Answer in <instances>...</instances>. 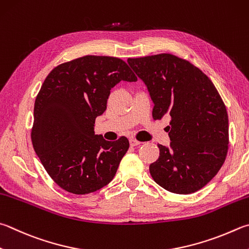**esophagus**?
Returning a JSON list of instances; mask_svg holds the SVG:
<instances>
[{
	"label": "esophagus",
	"instance_id": "esophagus-1",
	"mask_svg": "<svg viewBox=\"0 0 249 249\" xmlns=\"http://www.w3.org/2000/svg\"><path fill=\"white\" fill-rule=\"evenodd\" d=\"M129 143H130V146L135 147V146H139V144L142 143V142H139V140L135 139V138H130L129 139Z\"/></svg>",
	"mask_w": 249,
	"mask_h": 249
}]
</instances>
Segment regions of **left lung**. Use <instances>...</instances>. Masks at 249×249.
Returning a JSON list of instances; mask_svg holds the SVG:
<instances>
[{
	"instance_id": "1",
	"label": "left lung",
	"mask_w": 249,
	"mask_h": 249,
	"mask_svg": "<svg viewBox=\"0 0 249 249\" xmlns=\"http://www.w3.org/2000/svg\"><path fill=\"white\" fill-rule=\"evenodd\" d=\"M155 103L152 117L171 116L170 148L149 166L166 191L186 195L201 189L218 173L229 149V117L222 98L206 74L169 53L128 58Z\"/></svg>"
}]
</instances>
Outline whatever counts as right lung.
I'll return each instance as SVG.
<instances>
[{
  "label": "right lung",
  "mask_w": 249,
  "mask_h": 249,
  "mask_svg": "<svg viewBox=\"0 0 249 249\" xmlns=\"http://www.w3.org/2000/svg\"><path fill=\"white\" fill-rule=\"evenodd\" d=\"M136 75L121 58L86 55L50 71L36 97L31 142L51 178L64 191L85 195L114 178L128 150L122 136L94 135L96 117L107 109L111 88Z\"/></svg>",
  "instance_id": "right-lung-1"
}]
</instances>
